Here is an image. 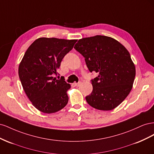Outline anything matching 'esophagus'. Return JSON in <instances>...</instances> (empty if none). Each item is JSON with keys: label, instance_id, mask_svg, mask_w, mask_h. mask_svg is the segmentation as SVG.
Returning a JSON list of instances; mask_svg holds the SVG:
<instances>
[{"label": "esophagus", "instance_id": "obj_1", "mask_svg": "<svg viewBox=\"0 0 154 154\" xmlns=\"http://www.w3.org/2000/svg\"><path fill=\"white\" fill-rule=\"evenodd\" d=\"M82 84V83L81 82H78V83H74V85H75L76 87H80V86H81V85Z\"/></svg>", "mask_w": 154, "mask_h": 154}]
</instances>
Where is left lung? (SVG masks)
<instances>
[{"label": "left lung", "mask_w": 154, "mask_h": 154, "mask_svg": "<svg viewBox=\"0 0 154 154\" xmlns=\"http://www.w3.org/2000/svg\"><path fill=\"white\" fill-rule=\"evenodd\" d=\"M91 72L98 76L91 80L93 89L85 97L88 105L111 110L122 103L132 90L136 67L128 50L109 36L96 35L80 39L74 46Z\"/></svg>", "instance_id": "8db88e82"}]
</instances>
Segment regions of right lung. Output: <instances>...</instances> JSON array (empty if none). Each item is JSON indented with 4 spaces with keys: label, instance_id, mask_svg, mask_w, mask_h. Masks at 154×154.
<instances>
[{
    "label": "right lung",
    "instance_id": "add662e5",
    "mask_svg": "<svg viewBox=\"0 0 154 154\" xmlns=\"http://www.w3.org/2000/svg\"><path fill=\"white\" fill-rule=\"evenodd\" d=\"M76 42L39 38L27 49L20 63L18 76L24 91L32 105L44 113L57 112L68 103L67 92L71 85L62 76L60 80L53 76Z\"/></svg>",
    "mask_w": 154,
    "mask_h": 154
}]
</instances>
